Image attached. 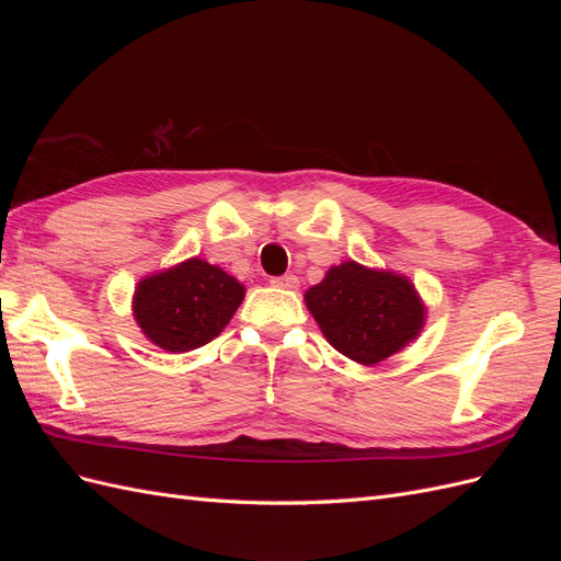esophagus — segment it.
I'll return each instance as SVG.
<instances>
[{"label":"esophagus","instance_id":"esophagus-1","mask_svg":"<svg viewBox=\"0 0 561 561\" xmlns=\"http://www.w3.org/2000/svg\"><path fill=\"white\" fill-rule=\"evenodd\" d=\"M271 285L283 287V290H297L299 278L293 276V274H285V276H278V278H271Z\"/></svg>","mask_w":561,"mask_h":561}]
</instances>
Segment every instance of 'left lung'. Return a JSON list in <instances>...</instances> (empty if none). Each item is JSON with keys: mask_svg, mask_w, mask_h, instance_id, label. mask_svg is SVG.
I'll use <instances>...</instances> for the list:
<instances>
[{"mask_svg": "<svg viewBox=\"0 0 561 561\" xmlns=\"http://www.w3.org/2000/svg\"><path fill=\"white\" fill-rule=\"evenodd\" d=\"M304 299L328 342L360 365L386 360L423 328V304L414 285L393 271L344 262L332 266Z\"/></svg>", "mask_w": 561, "mask_h": 561, "instance_id": "1", "label": "left lung"}]
</instances>
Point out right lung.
I'll return each mask as SVG.
<instances>
[{
    "mask_svg": "<svg viewBox=\"0 0 561 561\" xmlns=\"http://www.w3.org/2000/svg\"><path fill=\"white\" fill-rule=\"evenodd\" d=\"M243 297V285L227 271L194 257L140 280L133 311L147 339L171 353H184L213 342Z\"/></svg>",
    "mask_w": 561,
    "mask_h": 561,
    "instance_id": "right-lung-1",
    "label": "right lung"
}]
</instances>
